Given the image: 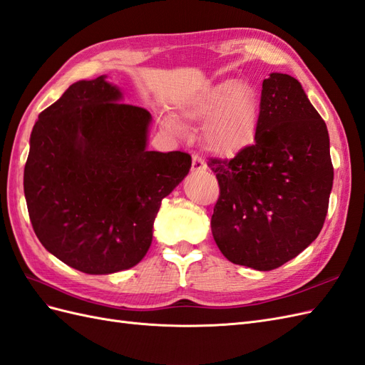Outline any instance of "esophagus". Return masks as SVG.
<instances>
[{"instance_id":"1","label":"esophagus","mask_w":365,"mask_h":365,"mask_svg":"<svg viewBox=\"0 0 365 365\" xmlns=\"http://www.w3.org/2000/svg\"><path fill=\"white\" fill-rule=\"evenodd\" d=\"M207 170V164L205 161L198 155H193V163H192V172L198 173V172H205Z\"/></svg>"}]
</instances>
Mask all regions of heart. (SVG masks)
I'll use <instances>...</instances> for the list:
<instances>
[{
    "label": "heart",
    "mask_w": 365,
    "mask_h": 365,
    "mask_svg": "<svg viewBox=\"0 0 365 365\" xmlns=\"http://www.w3.org/2000/svg\"><path fill=\"white\" fill-rule=\"evenodd\" d=\"M178 113L187 121H205L207 145L220 155H233L253 141L261 113V96L249 83L225 78L180 103ZM158 120L163 129L175 136L187 133L185 125L172 113L161 112Z\"/></svg>",
    "instance_id": "heart-1"
}]
</instances>
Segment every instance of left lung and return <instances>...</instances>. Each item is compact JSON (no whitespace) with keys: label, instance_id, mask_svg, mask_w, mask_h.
I'll return each mask as SVG.
<instances>
[{"label":"left lung","instance_id":"8db88e82","mask_svg":"<svg viewBox=\"0 0 365 365\" xmlns=\"http://www.w3.org/2000/svg\"><path fill=\"white\" fill-rule=\"evenodd\" d=\"M209 167L221 190L213 240L230 262L273 270L318 238L333 187L329 130L293 76L262 81L255 143Z\"/></svg>","mask_w":365,"mask_h":365}]
</instances>
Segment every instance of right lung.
<instances>
[{
	"mask_svg": "<svg viewBox=\"0 0 365 365\" xmlns=\"http://www.w3.org/2000/svg\"><path fill=\"white\" fill-rule=\"evenodd\" d=\"M81 80L38 115L24 196L44 249L72 269L110 274L149 250L163 198L189 173L182 152L147 149L152 115L121 88Z\"/></svg>",
	"mask_w": 365,
	"mask_h": 365,
	"instance_id": "add662e5",
	"label": "right lung"
}]
</instances>
